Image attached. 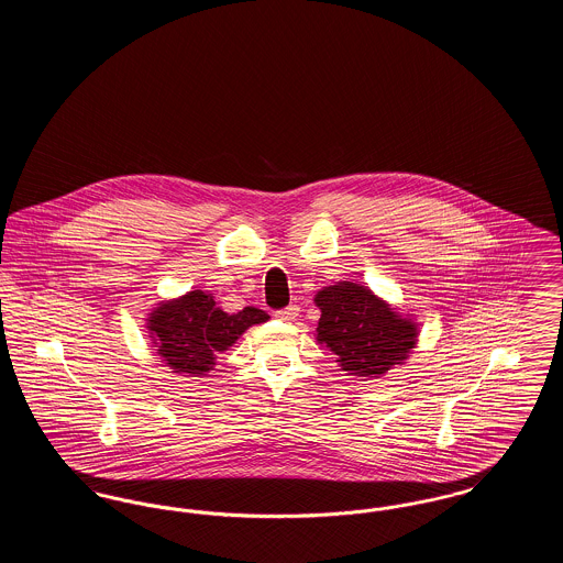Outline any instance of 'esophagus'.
<instances>
[{"label": "esophagus", "instance_id": "34e87169", "mask_svg": "<svg viewBox=\"0 0 563 563\" xmlns=\"http://www.w3.org/2000/svg\"><path fill=\"white\" fill-rule=\"evenodd\" d=\"M297 312H299V308H297L295 303H291V306L278 310L274 317H276L278 321H294L295 317H297Z\"/></svg>", "mask_w": 563, "mask_h": 563}]
</instances>
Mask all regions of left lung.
I'll use <instances>...</instances> for the list:
<instances>
[{
  "instance_id": "obj_1",
  "label": "left lung",
  "mask_w": 563,
  "mask_h": 563,
  "mask_svg": "<svg viewBox=\"0 0 563 563\" xmlns=\"http://www.w3.org/2000/svg\"><path fill=\"white\" fill-rule=\"evenodd\" d=\"M321 308L317 340L338 356L344 372L379 377L416 346L418 329L367 287L338 283L314 297Z\"/></svg>"
}]
</instances>
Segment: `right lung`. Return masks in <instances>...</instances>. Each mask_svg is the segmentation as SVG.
<instances>
[{
  "instance_id": "obj_1",
  "label": "right lung",
  "mask_w": 563,
  "mask_h": 563,
  "mask_svg": "<svg viewBox=\"0 0 563 563\" xmlns=\"http://www.w3.org/2000/svg\"><path fill=\"white\" fill-rule=\"evenodd\" d=\"M269 317L253 306L228 314L214 306L213 295L189 291L161 303L147 319V329L156 349L175 374L202 375L213 369L219 352L230 349L251 324Z\"/></svg>"
}]
</instances>
